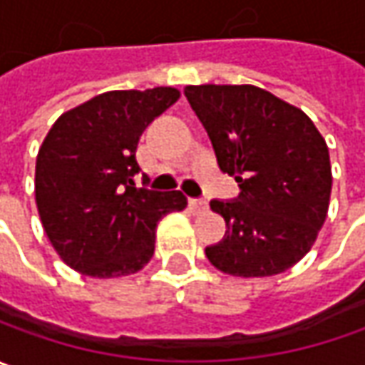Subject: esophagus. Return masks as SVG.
Masks as SVG:
<instances>
[{"label": "esophagus", "mask_w": 365, "mask_h": 365, "mask_svg": "<svg viewBox=\"0 0 365 365\" xmlns=\"http://www.w3.org/2000/svg\"><path fill=\"white\" fill-rule=\"evenodd\" d=\"M190 207H192V212L200 214V212L207 210V202L204 197H190Z\"/></svg>", "instance_id": "esophagus-1"}]
</instances>
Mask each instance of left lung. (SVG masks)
<instances>
[{
	"label": "left lung",
	"instance_id": "1",
	"mask_svg": "<svg viewBox=\"0 0 365 365\" xmlns=\"http://www.w3.org/2000/svg\"><path fill=\"white\" fill-rule=\"evenodd\" d=\"M236 200H212L226 234L207 260L232 277H272L311 250L331 195L329 149L301 108L252 84L185 86Z\"/></svg>",
	"mask_w": 365,
	"mask_h": 365
}]
</instances>
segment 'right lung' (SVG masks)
Wrapping results in <instances>:
<instances>
[{
  "label": "right lung",
  "mask_w": 365,
  "mask_h": 365,
  "mask_svg": "<svg viewBox=\"0 0 365 365\" xmlns=\"http://www.w3.org/2000/svg\"><path fill=\"white\" fill-rule=\"evenodd\" d=\"M180 91H110L60 115L36 159V206L70 269L96 279L141 270L158 222L187 206L182 192L135 185L137 143ZM147 183V178L143 180Z\"/></svg>",
  "instance_id": "right-lung-1"
}]
</instances>
